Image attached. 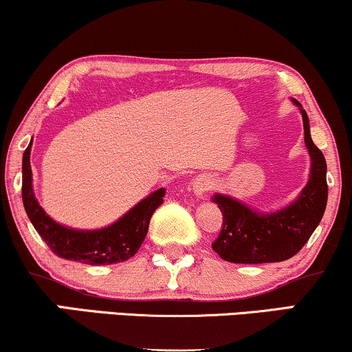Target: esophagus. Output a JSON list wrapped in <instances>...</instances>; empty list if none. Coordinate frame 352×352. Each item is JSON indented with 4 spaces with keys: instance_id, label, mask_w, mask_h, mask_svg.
I'll use <instances>...</instances> for the list:
<instances>
[{
    "instance_id": "obj_1",
    "label": "esophagus",
    "mask_w": 352,
    "mask_h": 352,
    "mask_svg": "<svg viewBox=\"0 0 352 352\" xmlns=\"http://www.w3.org/2000/svg\"><path fill=\"white\" fill-rule=\"evenodd\" d=\"M213 187H214V179L211 175H208V173H200V175L195 177L192 182L193 193L197 195V197H201V195L210 192Z\"/></svg>"
}]
</instances>
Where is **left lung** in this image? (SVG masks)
<instances>
[{
    "label": "left lung",
    "mask_w": 352,
    "mask_h": 352,
    "mask_svg": "<svg viewBox=\"0 0 352 352\" xmlns=\"http://www.w3.org/2000/svg\"><path fill=\"white\" fill-rule=\"evenodd\" d=\"M302 111L305 144L311 159L310 180L294 203L275 213H259L234 198L217 193L213 201L223 213V228L211 244L219 257L234 264H265L290 259L307 244L323 218L328 201L326 160L311 141L307 111Z\"/></svg>",
    "instance_id": "1"
}]
</instances>
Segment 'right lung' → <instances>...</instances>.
Segmentation results:
<instances>
[{"label":"right lung","mask_w":352,"mask_h":352,"mask_svg":"<svg viewBox=\"0 0 352 352\" xmlns=\"http://www.w3.org/2000/svg\"><path fill=\"white\" fill-rule=\"evenodd\" d=\"M32 144V142H31ZM31 144L23 155V203L32 226L55 256L88 265H107L128 261L139 251L149 230L154 211L162 205L165 190L159 188L139 201L111 226L80 231L55 223L34 197Z\"/></svg>","instance_id":"1"}]
</instances>
